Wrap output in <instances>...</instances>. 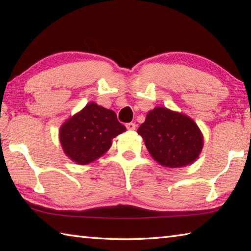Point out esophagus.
Returning <instances> with one entry per match:
<instances>
[{
  "instance_id": "obj_1",
  "label": "esophagus",
  "mask_w": 251,
  "mask_h": 251,
  "mask_svg": "<svg viewBox=\"0 0 251 251\" xmlns=\"http://www.w3.org/2000/svg\"><path fill=\"white\" fill-rule=\"evenodd\" d=\"M126 128L128 130H135L136 129V124H135V123H128V124H126Z\"/></svg>"
}]
</instances>
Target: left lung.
<instances>
[{"label":"left lung","mask_w":251,"mask_h":251,"mask_svg":"<svg viewBox=\"0 0 251 251\" xmlns=\"http://www.w3.org/2000/svg\"><path fill=\"white\" fill-rule=\"evenodd\" d=\"M137 133L152 158L169 168L193 164L203 147L202 134L194 120L166 107L150 110Z\"/></svg>","instance_id":"8db88e82"}]
</instances>
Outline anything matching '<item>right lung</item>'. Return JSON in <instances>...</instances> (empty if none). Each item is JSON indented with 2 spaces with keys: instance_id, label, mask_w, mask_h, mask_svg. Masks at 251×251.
<instances>
[{
  "instance_id": "add662e5",
  "label": "right lung",
  "mask_w": 251,
  "mask_h": 251,
  "mask_svg": "<svg viewBox=\"0 0 251 251\" xmlns=\"http://www.w3.org/2000/svg\"><path fill=\"white\" fill-rule=\"evenodd\" d=\"M125 130L114 110L91 101L64 122L58 137L70 159L78 165H87L103 156L112 146V139Z\"/></svg>"
}]
</instances>
